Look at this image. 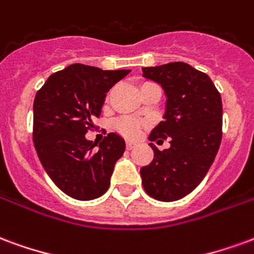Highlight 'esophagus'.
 <instances>
[{
  "instance_id": "34e87169",
  "label": "esophagus",
  "mask_w": 254,
  "mask_h": 254,
  "mask_svg": "<svg viewBox=\"0 0 254 254\" xmlns=\"http://www.w3.org/2000/svg\"><path fill=\"white\" fill-rule=\"evenodd\" d=\"M127 149L128 150H131V149H134L135 147V142H131V140H128V142H127Z\"/></svg>"
}]
</instances>
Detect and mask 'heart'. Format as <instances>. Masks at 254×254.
<instances>
[{
    "label": "heart",
    "mask_w": 254,
    "mask_h": 254,
    "mask_svg": "<svg viewBox=\"0 0 254 254\" xmlns=\"http://www.w3.org/2000/svg\"><path fill=\"white\" fill-rule=\"evenodd\" d=\"M116 129L126 136L134 138L139 132V123L132 119H120L115 123Z\"/></svg>",
    "instance_id": "heart-1"
}]
</instances>
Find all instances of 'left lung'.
Segmentation results:
<instances>
[{
    "label": "left lung",
    "instance_id": "1",
    "mask_svg": "<svg viewBox=\"0 0 254 254\" xmlns=\"http://www.w3.org/2000/svg\"><path fill=\"white\" fill-rule=\"evenodd\" d=\"M142 71L161 85L166 97L164 120L151 129L149 139H170L164 151L149 143L154 158L140 169L142 184L157 200H179L200 184L215 160L222 139L221 94L207 74L184 62Z\"/></svg>",
    "mask_w": 254,
    "mask_h": 254
}]
</instances>
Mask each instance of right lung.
I'll use <instances>...</instances> for the list:
<instances>
[{
  "label": "right lung",
  "instance_id": "right-lung-1",
  "mask_svg": "<svg viewBox=\"0 0 254 254\" xmlns=\"http://www.w3.org/2000/svg\"><path fill=\"white\" fill-rule=\"evenodd\" d=\"M128 73L74 64L50 75L36 93L35 149L50 179L73 199L93 200L109 188L125 139L109 132L94 150L85 134L101 115L109 89Z\"/></svg>",
  "mask_w": 254,
  "mask_h": 254
}]
</instances>
